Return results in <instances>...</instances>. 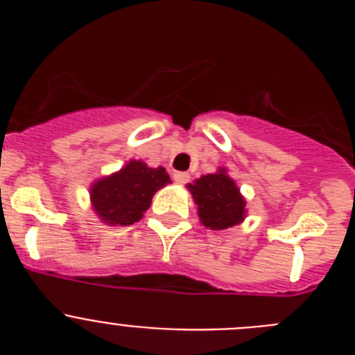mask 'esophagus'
Here are the masks:
<instances>
[{
    "mask_svg": "<svg viewBox=\"0 0 355 355\" xmlns=\"http://www.w3.org/2000/svg\"><path fill=\"white\" fill-rule=\"evenodd\" d=\"M188 180H190V174H188V172H175L174 174L175 183L184 184V183H188Z\"/></svg>",
    "mask_w": 355,
    "mask_h": 355,
    "instance_id": "obj_1",
    "label": "esophagus"
}]
</instances>
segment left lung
Masks as SVG:
<instances>
[{"instance_id": "1", "label": "left lung", "mask_w": 355, "mask_h": 355, "mask_svg": "<svg viewBox=\"0 0 355 355\" xmlns=\"http://www.w3.org/2000/svg\"><path fill=\"white\" fill-rule=\"evenodd\" d=\"M193 202L199 209L200 222L209 229H227L240 224L245 216V200L234 181L224 172L202 175L193 184H188Z\"/></svg>"}]
</instances>
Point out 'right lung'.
Listing matches in <instances>:
<instances>
[{
    "label": "right lung",
    "mask_w": 355,
    "mask_h": 355,
    "mask_svg": "<svg viewBox=\"0 0 355 355\" xmlns=\"http://www.w3.org/2000/svg\"><path fill=\"white\" fill-rule=\"evenodd\" d=\"M171 183L165 168H150L142 162H130L124 168L94 183L90 199L96 213L110 225H130L142 218L150 199Z\"/></svg>",
    "instance_id": "right-lung-1"
}]
</instances>
